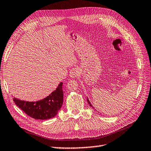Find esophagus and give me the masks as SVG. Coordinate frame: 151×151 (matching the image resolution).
Here are the masks:
<instances>
[{"label": "esophagus", "mask_w": 151, "mask_h": 151, "mask_svg": "<svg viewBox=\"0 0 151 151\" xmlns=\"http://www.w3.org/2000/svg\"><path fill=\"white\" fill-rule=\"evenodd\" d=\"M79 74H80V70L78 69V68H77V67L73 68V69L70 70L69 72V75L71 78L76 77V76H78Z\"/></svg>", "instance_id": "esophagus-1"}]
</instances>
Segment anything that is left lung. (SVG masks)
I'll return each instance as SVG.
<instances>
[{
	"mask_svg": "<svg viewBox=\"0 0 151 151\" xmlns=\"http://www.w3.org/2000/svg\"><path fill=\"white\" fill-rule=\"evenodd\" d=\"M87 101H88V104H89V105H90V107H92V108H93V106H92V105H91V103H90V101H89V99H88V97H87Z\"/></svg>",
	"mask_w": 151,
	"mask_h": 151,
	"instance_id": "1",
	"label": "left lung"
}]
</instances>
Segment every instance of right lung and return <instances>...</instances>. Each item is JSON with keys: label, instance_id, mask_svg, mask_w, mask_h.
I'll list each match as a JSON object with an SVG mask.
<instances>
[{"label": "right lung", "instance_id": "add662e5", "mask_svg": "<svg viewBox=\"0 0 151 151\" xmlns=\"http://www.w3.org/2000/svg\"><path fill=\"white\" fill-rule=\"evenodd\" d=\"M63 82H60L55 90L48 96L37 101H26L14 98L17 107L25 113L37 120H48L56 116L62 107L63 101Z\"/></svg>", "mask_w": 151, "mask_h": 151}]
</instances>
